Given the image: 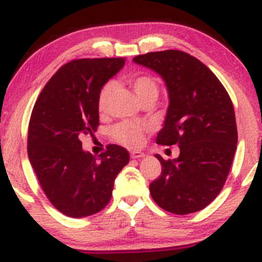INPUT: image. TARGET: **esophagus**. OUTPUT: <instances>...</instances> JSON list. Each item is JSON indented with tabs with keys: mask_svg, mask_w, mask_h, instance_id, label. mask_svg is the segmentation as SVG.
Here are the masks:
<instances>
[{
	"mask_svg": "<svg viewBox=\"0 0 262 262\" xmlns=\"http://www.w3.org/2000/svg\"><path fill=\"white\" fill-rule=\"evenodd\" d=\"M130 156H132V159H140V158H144L145 154H144V152H141V151H133L130 154Z\"/></svg>",
	"mask_w": 262,
	"mask_h": 262,
	"instance_id": "34e87169",
	"label": "esophagus"
}]
</instances>
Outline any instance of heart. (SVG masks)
<instances>
[{
	"label": "heart",
	"instance_id": "obj_1",
	"mask_svg": "<svg viewBox=\"0 0 262 262\" xmlns=\"http://www.w3.org/2000/svg\"><path fill=\"white\" fill-rule=\"evenodd\" d=\"M130 85L134 92L139 97L140 101L148 97H158L159 95V83L154 77L150 75H139L130 80ZM114 90L113 82H107L101 89L98 95L97 107L100 112H106L108 103ZM148 130V125L139 122H121L111 129V135L113 139L119 144L128 146V148H138L141 145L144 139V133Z\"/></svg>",
	"mask_w": 262,
	"mask_h": 262
}]
</instances>
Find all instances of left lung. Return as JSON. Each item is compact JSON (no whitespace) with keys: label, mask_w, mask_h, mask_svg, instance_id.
Segmentation results:
<instances>
[{"label":"left lung","mask_w":262,"mask_h":262,"mask_svg":"<svg viewBox=\"0 0 262 262\" xmlns=\"http://www.w3.org/2000/svg\"><path fill=\"white\" fill-rule=\"evenodd\" d=\"M135 64L160 75L169 93L164 127L156 143L180 148L164 160L150 194L162 209L189 214L218 196L229 173L237 144L235 113L224 86L203 62L180 50L138 55Z\"/></svg>","instance_id":"8db88e82"}]
</instances>
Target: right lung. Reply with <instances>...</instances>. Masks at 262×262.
Listing matches in <instances>:
<instances>
[{
  "label": "right lung",
  "instance_id": "obj_1",
  "mask_svg": "<svg viewBox=\"0 0 262 262\" xmlns=\"http://www.w3.org/2000/svg\"><path fill=\"white\" fill-rule=\"evenodd\" d=\"M124 58L68 62L39 95L28 130V158L49 201L62 214L82 218L100 212L112 197L114 180L129 152L108 145L96 158L81 138L97 130L101 89L124 65Z\"/></svg>",
  "mask_w": 262,
  "mask_h": 262
}]
</instances>
